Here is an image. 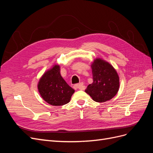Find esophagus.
<instances>
[{"label":"esophagus","mask_w":153,"mask_h":153,"mask_svg":"<svg viewBox=\"0 0 153 153\" xmlns=\"http://www.w3.org/2000/svg\"><path fill=\"white\" fill-rule=\"evenodd\" d=\"M74 88L75 90H84L85 89V86H84L83 84L81 82L79 84H76V85L74 86Z\"/></svg>","instance_id":"34e87169"}]
</instances>
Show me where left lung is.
Here are the masks:
<instances>
[{
	"label": "left lung",
	"instance_id": "obj_1",
	"mask_svg": "<svg viewBox=\"0 0 153 153\" xmlns=\"http://www.w3.org/2000/svg\"><path fill=\"white\" fill-rule=\"evenodd\" d=\"M91 67L93 82L88 86L85 92L97 102L112 99L120 88V77L116 69L100 58L93 60Z\"/></svg>",
	"mask_w": 153,
	"mask_h": 153
}]
</instances>
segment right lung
Listing matches in <instances>:
<instances>
[{
  "label": "right lung",
  "mask_w": 153,
  "mask_h": 153,
  "mask_svg": "<svg viewBox=\"0 0 153 153\" xmlns=\"http://www.w3.org/2000/svg\"><path fill=\"white\" fill-rule=\"evenodd\" d=\"M37 88L43 100L54 106L69 102L75 91L62 77L58 65H54L44 73L39 79Z\"/></svg>",
  "instance_id": "right-lung-1"
}]
</instances>
